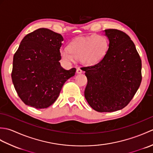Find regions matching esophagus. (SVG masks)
Returning a JSON list of instances; mask_svg holds the SVG:
<instances>
[{
  "label": "esophagus",
  "instance_id": "1",
  "mask_svg": "<svg viewBox=\"0 0 153 153\" xmlns=\"http://www.w3.org/2000/svg\"><path fill=\"white\" fill-rule=\"evenodd\" d=\"M76 72H77V74H82L83 72V71L82 69H81V68H77L76 70Z\"/></svg>",
  "mask_w": 153,
  "mask_h": 153
}]
</instances>
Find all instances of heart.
<instances>
[{"label": "heart", "mask_w": 153, "mask_h": 153, "mask_svg": "<svg viewBox=\"0 0 153 153\" xmlns=\"http://www.w3.org/2000/svg\"><path fill=\"white\" fill-rule=\"evenodd\" d=\"M108 48V40L106 37L93 34L75 39L68 44V48L60 50V54L62 59L67 62H73L76 58L82 64L91 66L102 59Z\"/></svg>", "instance_id": "obj_1"}]
</instances>
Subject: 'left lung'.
<instances>
[{"instance_id": "obj_1", "label": "left lung", "mask_w": 153, "mask_h": 153, "mask_svg": "<svg viewBox=\"0 0 153 153\" xmlns=\"http://www.w3.org/2000/svg\"><path fill=\"white\" fill-rule=\"evenodd\" d=\"M109 40L105 56L98 63L82 68L87 84L85 97L99 112L121 110L128 105L142 80L141 60L128 35L118 30H105Z\"/></svg>"}]
</instances>
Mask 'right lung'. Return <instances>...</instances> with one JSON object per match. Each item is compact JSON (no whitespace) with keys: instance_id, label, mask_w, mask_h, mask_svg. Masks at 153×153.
Returning <instances> with one entry per match:
<instances>
[{"instance_id":"1","label":"right lung","mask_w":153,"mask_h":153,"mask_svg":"<svg viewBox=\"0 0 153 153\" xmlns=\"http://www.w3.org/2000/svg\"><path fill=\"white\" fill-rule=\"evenodd\" d=\"M59 33L39 28L23 39L13 58L12 79L19 98L26 105L46 108L56 101L64 83L74 76L75 68L61 66Z\"/></svg>"}]
</instances>
